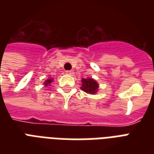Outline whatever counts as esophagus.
Returning a JSON list of instances; mask_svg holds the SVG:
<instances>
[{
	"label": "esophagus",
	"instance_id": "34e87169",
	"mask_svg": "<svg viewBox=\"0 0 154 154\" xmlns=\"http://www.w3.org/2000/svg\"><path fill=\"white\" fill-rule=\"evenodd\" d=\"M66 74L70 75V76H73V75H74V71H73V70H69V71H66Z\"/></svg>",
	"mask_w": 154,
	"mask_h": 154
}]
</instances>
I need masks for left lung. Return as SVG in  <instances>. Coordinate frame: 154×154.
Segmentation results:
<instances>
[{
  "mask_svg": "<svg viewBox=\"0 0 154 154\" xmlns=\"http://www.w3.org/2000/svg\"><path fill=\"white\" fill-rule=\"evenodd\" d=\"M81 89L89 94H96L98 91V83L93 78H82Z\"/></svg>",
  "mask_w": 154,
  "mask_h": 154,
  "instance_id": "obj_1",
  "label": "left lung"
}]
</instances>
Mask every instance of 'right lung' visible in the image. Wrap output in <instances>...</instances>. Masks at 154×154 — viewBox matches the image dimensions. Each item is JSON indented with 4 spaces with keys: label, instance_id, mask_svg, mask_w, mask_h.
Here are the masks:
<instances>
[{
    "label": "right lung",
    "instance_id": "obj_1",
    "mask_svg": "<svg viewBox=\"0 0 154 154\" xmlns=\"http://www.w3.org/2000/svg\"><path fill=\"white\" fill-rule=\"evenodd\" d=\"M53 78H49V79H47L45 82H44V85L45 87H48V86H50V84H51L52 82H53Z\"/></svg>",
    "mask_w": 154,
    "mask_h": 154
}]
</instances>
